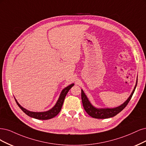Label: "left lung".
I'll list each match as a JSON object with an SVG mask.
<instances>
[{"label":"left lung","instance_id":"left-lung-1","mask_svg":"<svg viewBox=\"0 0 146 146\" xmlns=\"http://www.w3.org/2000/svg\"><path fill=\"white\" fill-rule=\"evenodd\" d=\"M137 82L138 81H136V86L133 89L132 93H131L130 96L127 99V100L120 106L117 107L116 108H113V109H96V108L93 107L91 104V103L88 101V98L85 95V93H84L82 90H81V99L84 110H86L88 115L94 117V118L106 119L116 116L117 114H118L119 112L123 110L127 106V105L128 104V103L131 100V97L133 96V94L135 90L136 85H137Z\"/></svg>","mask_w":146,"mask_h":146}]
</instances>
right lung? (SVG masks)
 I'll return each mask as SVG.
<instances>
[{"label":"right lung","instance_id":"1","mask_svg":"<svg viewBox=\"0 0 146 146\" xmlns=\"http://www.w3.org/2000/svg\"><path fill=\"white\" fill-rule=\"evenodd\" d=\"M74 86V84H71V85L68 86L66 88H65L64 90L61 92L60 96L58 99V100L56 102V105L52 108V109H50L48 111H44V112H33L26 110L24 108H23L21 105L19 104L16 100H15L18 106L20 107V109L25 113L26 115L29 116L31 117H33V118L37 119H41V120H46V119H49L51 118H53L54 116L57 115L60 112L61 108L62 107L63 103L64 101V99L66 96L67 93L70 90V89L71 88Z\"/></svg>","mask_w":146,"mask_h":146}]
</instances>
